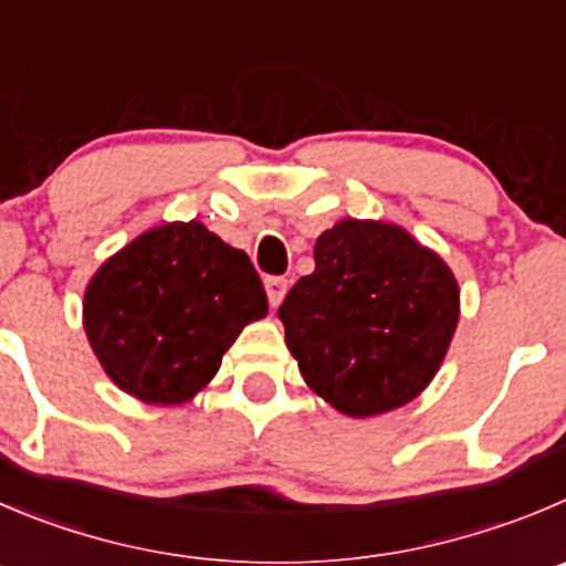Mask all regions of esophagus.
<instances>
[{"label":"esophagus","mask_w":566,"mask_h":566,"mask_svg":"<svg viewBox=\"0 0 566 566\" xmlns=\"http://www.w3.org/2000/svg\"><path fill=\"white\" fill-rule=\"evenodd\" d=\"M286 292H289L286 277H266V297H269V305H272V308H277V305L283 303Z\"/></svg>","instance_id":"esophagus-1"}]
</instances>
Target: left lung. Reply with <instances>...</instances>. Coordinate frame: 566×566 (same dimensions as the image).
I'll use <instances>...</instances> for the list:
<instances>
[{
	"label": "left lung",
	"instance_id": "obj_1",
	"mask_svg": "<svg viewBox=\"0 0 566 566\" xmlns=\"http://www.w3.org/2000/svg\"><path fill=\"white\" fill-rule=\"evenodd\" d=\"M314 261L277 311L305 384L355 419L411 402L459 325L448 263L408 230L373 219L325 230Z\"/></svg>",
	"mask_w": 566,
	"mask_h": 566
}]
</instances>
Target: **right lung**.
I'll return each mask as SVG.
<instances>
[{
    "mask_svg": "<svg viewBox=\"0 0 566 566\" xmlns=\"http://www.w3.org/2000/svg\"><path fill=\"white\" fill-rule=\"evenodd\" d=\"M266 292L247 252L202 222L147 230L91 277L83 325L107 378L149 406H180L211 384Z\"/></svg>",
    "mask_w": 566,
    "mask_h": 566,
    "instance_id": "right-lung-1",
    "label": "right lung"
}]
</instances>
